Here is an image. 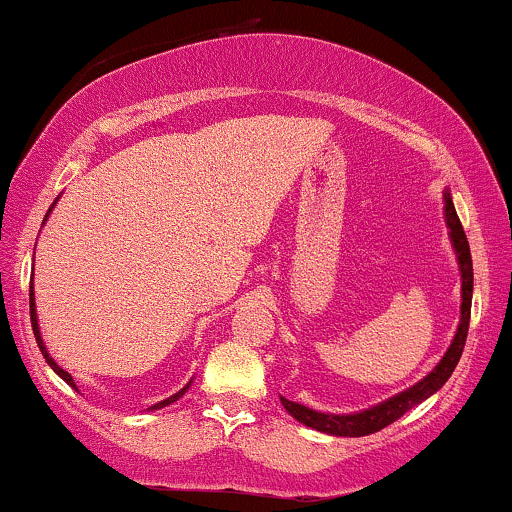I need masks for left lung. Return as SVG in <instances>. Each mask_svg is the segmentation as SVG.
I'll use <instances>...</instances> for the list:
<instances>
[{
    "label": "left lung",
    "mask_w": 512,
    "mask_h": 512,
    "mask_svg": "<svg viewBox=\"0 0 512 512\" xmlns=\"http://www.w3.org/2000/svg\"><path fill=\"white\" fill-rule=\"evenodd\" d=\"M445 202V223L450 228V243L455 248L457 264H460L462 274V305H460V325H457L455 339L445 351V356L440 358V363L431 373L426 375L424 380H419L409 390L399 392V395L385 399V402L375 404V407L356 411V414H322V411H315L310 407H303V404L291 402V399L281 397V404L289 411L296 421L301 424L315 428V431L330 433V436H368V433L380 431V428L390 426L392 421H397L399 416H404L411 407L421 404L428 399L433 392H438L440 387L448 383V378L455 370L457 361H460L464 342H467V330H469V313H472V291H474V272H472V252H469L467 236H464V228L460 219H457L455 204H452L450 192H443Z\"/></svg>",
    "instance_id": "1"
}]
</instances>
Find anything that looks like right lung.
Wrapping results in <instances>:
<instances>
[{
  "label": "right lung",
  "mask_w": 512,
  "mask_h": 512,
  "mask_svg": "<svg viewBox=\"0 0 512 512\" xmlns=\"http://www.w3.org/2000/svg\"><path fill=\"white\" fill-rule=\"evenodd\" d=\"M57 199H60V197H57ZM57 199H55V202H52V207H55V204H57ZM52 207L48 209V214H50V211H52ZM45 219H48V216H45ZM31 325H33V334H35V342H38V346H40V354H43V356H45V361H48V366H50L52 370H55V373H57V375H60V378L64 380V383H67V385H72V387H76V385H74V378H72V375H69V373H67V370H64V368H60V366H57V363H55V361H52V356L48 354V349H45V344H43V337H40V327H38V313H35V298H33V286H31ZM190 383H192V380H190ZM190 383H187L185 387H182V390H180V392H175V395H173V397H168V399H163V402H158V404H154V407H151V409H163V407H168V404H173V402H175V399H180L182 395H185V392H187V387H190Z\"/></svg>",
  "instance_id": "add662e5"
}]
</instances>
